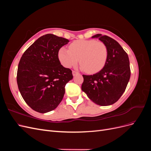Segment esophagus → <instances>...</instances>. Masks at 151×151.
I'll return each instance as SVG.
<instances>
[{
  "label": "esophagus",
  "instance_id": "1",
  "mask_svg": "<svg viewBox=\"0 0 151 151\" xmlns=\"http://www.w3.org/2000/svg\"><path fill=\"white\" fill-rule=\"evenodd\" d=\"M79 73L77 72H76V71H75V70H73L72 71V74H73V76H76V75H77V74H78Z\"/></svg>",
  "mask_w": 151,
  "mask_h": 151
}]
</instances>
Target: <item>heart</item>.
<instances>
[{"label":"heart","instance_id":"heart-1","mask_svg":"<svg viewBox=\"0 0 151 151\" xmlns=\"http://www.w3.org/2000/svg\"><path fill=\"white\" fill-rule=\"evenodd\" d=\"M108 48L100 41L94 40H76L69 45V50L60 48L58 59L66 68L75 66L79 62L81 67L89 73H96L101 70L108 58Z\"/></svg>","mask_w":151,"mask_h":151}]
</instances>
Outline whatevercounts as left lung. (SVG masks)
<instances>
[{
  "label": "left lung",
  "mask_w": 151,
  "mask_h": 151,
  "mask_svg": "<svg viewBox=\"0 0 151 151\" xmlns=\"http://www.w3.org/2000/svg\"><path fill=\"white\" fill-rule=\"evenodd\" d=\"M108 48L106 63L99 72L90 76L83 75L81 88L92 101L101 106L116 103L125 92L130 77V62L128 55L116 40L108 36L97 34Z\"/></svg>",
  "instance_id": "left-lung-1"
}]
</instances>
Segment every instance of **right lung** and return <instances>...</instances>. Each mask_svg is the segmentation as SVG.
I'll return each instance as SVG.
<instances>
[{"instance_id": "1", "label": "right lung", "mask_w": 151, "mask_h": 151, "mask_svg": "<svg viewBox=\"0 0 151 151\" xmlns=\"http://www.w3.org/2000/svg\"><path fill=\"white\" fill-rule=\"evenodd\" d=\"M69 42L52 34L41 36L22 55L18 65L17 83L22 98L33 110L45 113L53 110L72 79L70 68L58 59L60 48Z\"/></svg>"}]
</instances>
